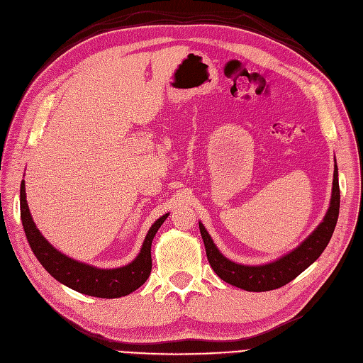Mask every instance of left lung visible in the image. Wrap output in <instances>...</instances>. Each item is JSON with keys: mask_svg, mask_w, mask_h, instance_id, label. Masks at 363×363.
<instances>
[{"mask_svg": "<svg viewBox=\"0 0 363 363\" xmlns=\"http://www.w3.org/2000/svg\"><path fill=\"white\" fill-rule=\"evenodd\" d=\"M340 213V184H338V167L335 164L333 170V185H332V197L330 205L326 216L318 224L317 229L308 236L303 242L290 251L281 259L260 266H245L235 263L225 259L218 248L213 244L205 225L199 223L200 235L205 242L206 256L211 267L223 281L235 287H239L247 291H267L286 286L291 279L302 274L308 266L313 264L320 254L325 251L335 225L338 221Z\"/></svg>", "mask_w": 363, "mask_h": 363, "instance_id": "obj_1", "label": "left lung"}]
</instances>
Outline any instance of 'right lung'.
I'll list each match as a JSON object with an SVG mask.
<instances>
[{"mask_svg":"<svg viewBox=\"0 0 363 363\" xmlns=\"http://www.w3.org/2000/svg\"><path fill=\"white\" fill-rule=\"evenodd\" d=\"M169 217V213L160 217L147 232L139 256L131 263L116 269H99V267L80 263L64 256L57 248H53L35 227L26 203L25 181L21 182V218L28 244L35 254L37 260L45 269L64 286L79 293L103 299H113L127 296L140 286H143L152 269L151 245L152 239L161 224Z\"/></svg>","mask_w":363,"mask_h":363,"instance_id":"right-lung-1","label":"right lung"}]
</instances>
